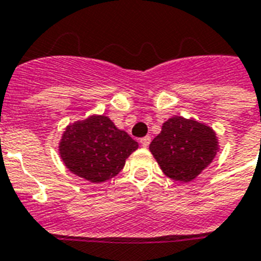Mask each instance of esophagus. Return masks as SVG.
<instances>
[{
  "label": "esophagus",
  "mask_w": 261,
  "mask_h": 261,
  "mask_svg": "<svg viewBox=\"0 0 261 261\" xmlns=\"http://www.w3.org/2000/svg\"><path fill=\"white\" fill-rule=\"evenodd\" d=\"M150 142H151V138L150 137L141 138V145L143 146V147H147V146L150 145Z\"/></svg>",
  "instance_id": "esophagus-1"
}]
</instances>
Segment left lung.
Returning <instances> with one entry per match:
<instances>
[{"instance_id":"1","label":"left lung","mask_w":261,"mask_h":261,"mask_svg":"<svg viewBox=\"0 0 261 261\" xmlns=\"http://www.w3.org/2000/svg\"><path fill=\"white\" fill-rule=\"evenodd\" d=\"M149 149L169 178L190 182L211 165L219 151V142L206 124L173 116L165 122Z\"/></svg>"}]
</instances>
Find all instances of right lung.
Listing matches in <instances>:
<instances>
[{"label": "right lung", "instance_id": "1", "mask_svg": "<svg viewBox=\"0 0 261 261\" xmlns=\"http://www.w3.org/2000/svg\"><path fill=\"white\" fill-rule=\"evenodd\" d=\"M137 149L138 142L105 115L69 124L59 145L61 160L69 171L94 184L115 177Z\"/></svg>", "mask_w": 261, "mask_h": 261}]
</instances>
